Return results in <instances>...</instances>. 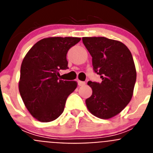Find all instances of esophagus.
<instances>
[{
    "instance_id": "obj_1",
    "label": "esophagus",
    "mask_w": 153,
    "mask_h": 153,
    "mask_svg": "<svg viewBox=\"0 0 153 153\" xmlns=\"http://www.w3.org/2000/svg\"><path fill=\"white\" fill-rule=\"evenodd\" d=\"M78 84H79V86H84V85L86 84V83H85V82H83V81L78 80Z\"/></svg>"
}]
</instances>
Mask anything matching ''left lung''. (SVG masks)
I'll use <instances>...</instances> for the list:
<instances>
[{"label": "left lung", "instance_id": "left-lung-1", "mask_svg": "<svg viewBox=\"0 0 153 153\" xmlns=\"http://www.w3.org/2000/svg\"><path fill=\"white\" fill-rule=\"evenodd\" d=\"M92 56L93 70L101 83L89 81L93 90L86 100L89 111L98 118L107 120L117 116L130 102L136 79L132 53L118 40L103 36L83 37Z\"/></svg>", "mask_w": 153, "mask_h": 153}]
</instances>
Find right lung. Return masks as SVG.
Here are the masks:
<instances>
[{"label": "right lung", "mask_w": 153, "mask_h": 153, "mask_svg": "<svg viewBox=\"0 0 153 153\" xmlns=\"http://www.w3.org/2000/svg\"><path fill=\"white\" fill-rule=\"evenodd\" d=\"M79 37H47L31 47L21 63L19 91L24 105L33 117L47 123L60 117L76 81L62 80L60 70L67 69V53Z\"/></svg>", "instance_id": "add662e5"}]
</instances>
